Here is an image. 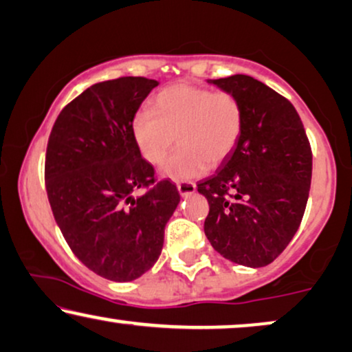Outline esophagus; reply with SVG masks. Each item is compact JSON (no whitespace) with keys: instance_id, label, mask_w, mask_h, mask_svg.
<instances>
[{"instance_id":"34e87169","label":"esophagus","mask_w":352,"mask_h":352,"mask_svg":"<svg viewBox=\"0 0 352 352\" xmlns=\"http://www.w3.org/2000/svg\"><path fill=\"white\" fill-rule=\"evenodd\" d=\"M177 190H179L180 196H190L196 191V185L193 182H179L177 184Z\"/></svg>"}]
</instances>
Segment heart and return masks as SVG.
I'll return each mask as SVG.
<instances>
[{"instance_id":"1","label":"heart","mask_w":352,"mask_h":352,"mask_svg":"<svg viewBox=\"0 0 352 352\" xmlns=\"http://www.w3.org/2000/svg\"><path fill=\"white\" fill-rule=\"evenodd\" d=\"M245 127V111L235 95L190 83L159 91L153 111L135 114L132 133L144 161L157 166L173 144L180 148L164 162L161 173L172 180H191L219 167L235 151Z\"/></svg>"}]
</instances>
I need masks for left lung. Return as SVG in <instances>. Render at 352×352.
Listing matches in <instances>:
<instances>
[{"label":"left lung","instance_id":"8db88e82","mask_svg":"<svg viewBox=\"0 0 352 352\" xmlns=\"http://www.w3.org/2000/svg\"><path fill=\"white\" fill-rule=\"evenodd\" d=\"M245 111L240 143L215 175L198 184L209 203L204 233L225 259L264 267L298 232L312 179V151L296 109L250 75L208 80Z\"/></svg>","mask_w":352,"mask_h":352}]
</instances>
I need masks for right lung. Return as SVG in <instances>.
<instances>
[{
	"instance_id": "add662e5",
	"label": "right lung",
	"mask_w": 352,
	"mask_h": 352,
	"mask_svg": "<svg viewBox=\"0 0 352 352\" xmlns=\"http://www.w3.org/2000/svg\"><path fill=\"white\" fill-rule=\"evenodd\" d=\"M157 85L144 77L95 83L60 111L46 148L56 223L78 261L112 282L151 269L180 203L175 185L156 180L132 133L138 107ZM140 188L147 191L135 197Z\"/></svg>"
}]
</instances>
